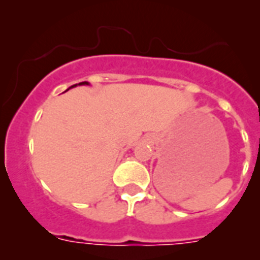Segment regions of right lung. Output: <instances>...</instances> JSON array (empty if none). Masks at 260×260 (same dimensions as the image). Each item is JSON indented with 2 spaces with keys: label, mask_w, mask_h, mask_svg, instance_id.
Here are the masks:
<instances>
[{
  "label": "right lung",
  "mask_w": 260,
  "mask_h": 260,
  "mask_svg": "<svg viewBox=\"0 0 260 260\" xmlns=\"http://www.w3.org/2000/svg\"><path fill=\"white\" fill-rule=\"evenodd\" d=\"M77 85H89V82H86V81H85V82H80V83H76V85H73V86H71V87H74V86H77Z\"/></svg>",
  "instance_id": "obj_1"
}]
</instances>
